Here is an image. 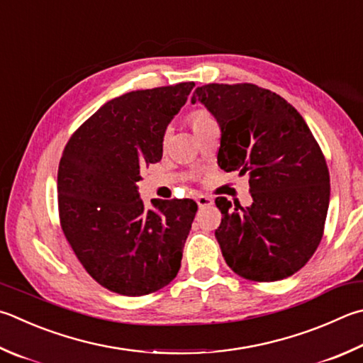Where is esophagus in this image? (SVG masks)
I'll list each match as a JSON object with an SVG mask.
<instances>
[{"mask_svg": "<svg viewBox=\"0 0 363 363\" xmlns=\"http://www.w3.org/2000/svg\"><path fill=\"white\" fill-rule=\"evenodd\" d=\"M196 203H199L200 208H206V206H211L214 201L208 195H196Z\"/></svg>", "mask_w": 363, "mask_h": 363, "instance_id": "1", "label": "esophagus"}]
</instances>
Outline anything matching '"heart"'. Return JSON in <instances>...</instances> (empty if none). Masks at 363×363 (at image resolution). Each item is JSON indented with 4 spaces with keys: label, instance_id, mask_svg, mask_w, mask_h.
<instances>
[{
    "label": "heart",
    "instance_id": "obj_1",
    "mask_svg": "<svg viewBox=\"0 0 363 363\" xmlns=\"http://www.w3.org/2000/svg\"><path fill=\"white\" fill-rule=\"evenodd\" d=\"M206 121H211V116L203 113V111H199V113H194L192 116H190V123H192V128L196 127V125L206 122Z\"/></svg>",
    "mask_w": 363,
    "mask_h": 363
}]
</instances>
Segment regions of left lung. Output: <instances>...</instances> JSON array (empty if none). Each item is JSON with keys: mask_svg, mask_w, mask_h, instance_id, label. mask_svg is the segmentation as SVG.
Wrapping results in <instances>:
<instances>
[{"mask_svg": "<svg viewBox=\"0 0 363 363\" xmlns=\"http://www.w3.org/2000/svg\"><path fill=\"white\" fill-rule=\"evenodd\" d=\"M219 123L217 164L249 176L252 204L216 200L223 259L236 274L259 282L289 278L318 249L330 201V176L305 118L274 91L254 84L195 89Z\"/></svg>", "mask_w": 363, "mask_h": 363, "instance_id": "1", "label": "left lung"}]
</instances>
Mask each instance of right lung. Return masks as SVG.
Returning <instances> with one entry per match:
<instances>
[{"instance_id":"add662e5","label":"right lung","mask_w":363,"mask_h":363,"mask_svg":"<svg viewBox=\"0 0 363 363\" xmlns=\"http://www.w3.org/2000/svg\"><path fill=\"white\" fill-rule=\"evenodd\" d=\"M195 87L181 82L117 96L71 136L58 164V211L79 262L108 291L141 296L169 284L181 268L196 203L152 200L136 182L162 160L168 123Z\"/></svg>"}]
</instances>
